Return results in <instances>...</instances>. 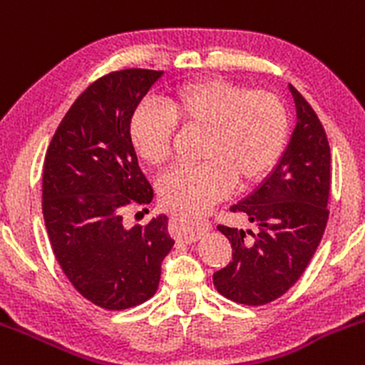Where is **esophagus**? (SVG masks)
I'll return each mask as SVG.
<instances>
[{"mask_svg":"<svg viewBox=\"0 0 365 365\" xmlns=\"http://www.w3.org/2000/svg\"><path fill=\"white\" fill-rule=\"evenodd\" d=\"M172 228H174V235L178 239L184 240V242H195L200 239L202 232L207 230L209 223L207 221H193L186 214H175L172 216Z\"/></svg>","mask_w":365,"mask_h":365,"instance_id":"esophagus-1","label":"esophagus"}]
</instances>
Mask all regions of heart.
I'll list each match as a JSON object with an SVG mask.
<instances>
[{"instance_id": "heart-1", "label": "heart", "mask_w": 365, "mask_h": 365, "mask_svg": "<svg viewBox=\"0 0 365 365\" xmlns=\"http://www.w3.org/2000/svg\"><path fill=\"white\" fill-rule=\"evenodd\" d=\"M205 130L202 163L181 167L161 179V202L186 214L204 212L232 187L264 181L288 142V110L270 91H251L227 78H200L175 88L163 105L142 103L130 121L135 151L161 168L172 155L175 126Z\"/></svg>"}]
</instances>
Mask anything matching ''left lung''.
<instances>
[{
    "label": "left lung",
    "mask_w": 365,
    "mask_h": 365,
    "mask_svg": "<svg viewBox=\"0 0 365 365\" xmlns=\"http://www.w3.org/2000/svg\"><path fill=\"white\" fill-rule=\"evenodd\" d=\"M297 125L274 170L232 205L250 228L217 225L232 244V260L212 274L216 290L234 302L262 306L297 283L313 258L329 220L330 148L317 112L292 84Z\"/></svg>",
    "instance_id": "left-lung-1"
}]
</instances>
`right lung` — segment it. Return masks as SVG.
Returning <instances> with one entry per match:
<instances>
[{
  "label": "right lung",
  "instance_id": "right-lung-1",
  "mask_svg": "<svg viewBox=\"0 0 365 365\" xmlns=\"http://www.w3.org/2000/svg\"><path fill=\"white\" fill-rule=\"evenodd\" d=\"M163 71L128 68L93 82L56 130L43 163V220L52 251L75 290L119 311L156 294L174 246L168 217L125 228L123 209L151 204L130 121Z\"/></svg>",
  "mask_w": 365,
  "mask_h": 365
}]
</instances>
